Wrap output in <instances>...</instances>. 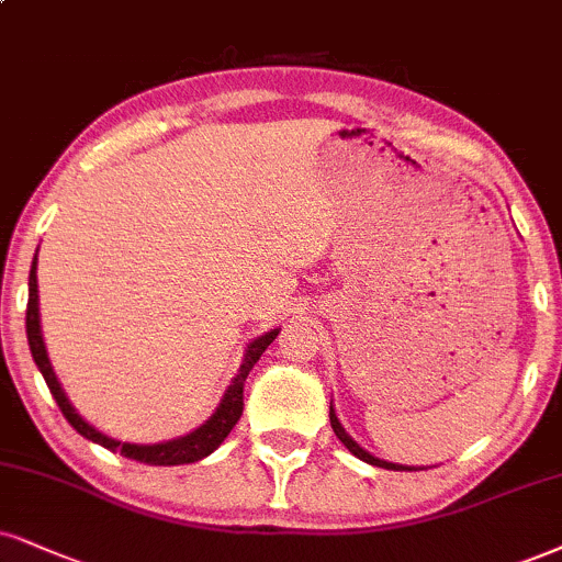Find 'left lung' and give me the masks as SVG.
<instances>
[{
	"instance_id": "left-lung-1",
	"label": "left lung",
	"mask_w": 562,
	"mask_h": 562,
	"mask_svg": "<svg viewBox=\"0 0 562 562\" xmlns=\"http://www.w3.org/2000/svg\"><path fill=\"white\" fill-rule=\"evenodd\" d=\"M330 427H334L336 438L341 440L346 448H349V453H355L359 461L370 463V467H380V469H393V472H417V469H425V467H404V463H391V461H383V459H378V456H372L370 450H364L362 446H359V442H357L355 438H351L349 432H346L344 425H341V422H338V417H336V408H334V404H330Z\"/></svg>"
}]
</instances>
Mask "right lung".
Listing matches in <instances>:
<instances>
[{
    "label": "right lung",
    "instance_id": "1",
    "mask_svg": "<svg viewBox=\"0 0 562 562\" xmlns=\"http://www.w3.org/2000/svg\"><path fill=\"white\" fill-rule=\"evenodd\" d=\"M36 266H38V249H36V258H33L31 276H27V310H25L27 346H31L33 362L38 364V370H41V375H44V380H46L48 391H52L54 401H57V404H59L61 414H65V419L69 422V425L78 429V432L86 440L99 442V446L114 450V453L127 456V459H133V461L148 463V467H179V463H195L200 459H205V456H211L213 450H216L221 442L226 440V435L232 432V427L239 422L241 408H245V404H241V393H245V380L249 375V370H252L255 362H258L262 351H266L268 346L273 344V338L279 336L281 328H270L268 334L252 338V341L247 344L245 359H241V364H239V372L232 378V385L226 387L224 398H221V404L216 406V412H213L211 417H207L198 429H192V432L182 435V438L164 440V442H150V446H140V442H122V440L109 438V435H103L101 429H95L93 425H88V422L80 417L78 408H75L72 401L67 398L65 387H61L52 362H48V351H46V344H44V334H41Z\"/></svg>",
    "mask_w": 562,
    "mask_h": 562
}]
</instances>
